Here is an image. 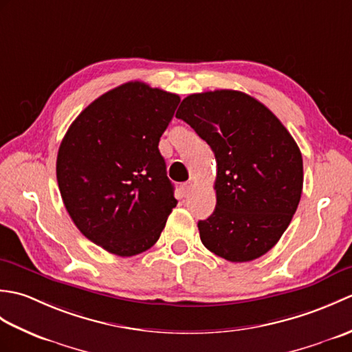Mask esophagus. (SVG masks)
<instances>
[{"label":"esophagus","mask_w":352,"mask_h":352,"mask_svg":"<svg viewBox=\"0 0 352 352\" xmlns=\"http://www.w3.org/2000/svg\"><path fill=\"white\" fill-rule=\"evenodd\" d=\"M192 189H193V183L192 182H186V183L182 184V192H183L184 197L189 195V193L192 192Z\"/></svg>","instance_id":"obj_1"}]
</instances>
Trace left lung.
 Returning a JSON list of instances; mask_svg holds the SVG:
<instances>
[{"label":"left lung","mask_w":352,"mask_h":352,"mask_svg":"<svg viewBox=\"0 0 352 352\" xmlns=\"http://www.w3.org/2000/svg\"><path fill=\"white\" fill-rule=\"evenodd\" d=\"M216 159V208L198 222L201 242L233 263L280 241L302 193V155L280 119L239 91L193 94L177 110Z\"/></svg>","instance_id":"obj_1"}]
</instances>
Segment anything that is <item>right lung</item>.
I'll use <instances>...</instances> for the list:
<instances>
[{
  "label": "right lung",
  "instance_id": "1",
  "mask_svg": "<svg viewBox=\"0 0 352 352\" xmlns=\"http://www.w3.org/2000/svg\"><path fill=\"white\" fill-rule=\"evenodd\" d=\"M178 102L175 94L130 81L89 104L58 148L66 210L81 234L116 256L151 248L177 206L159 142Z\"/></svg>",
  "mask_w": 352,
  "mask_h": 352
}]
</instances>
